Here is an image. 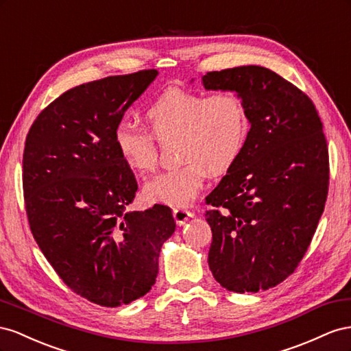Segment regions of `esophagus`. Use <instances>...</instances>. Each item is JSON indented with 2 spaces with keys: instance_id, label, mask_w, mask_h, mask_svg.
<instances>
[{
  "instance_id": "esophagus-1",
  "label": "esophagus",
  "mask_w": 351,
  "mask_h": 351,
  "mask_svg": "<svg viewBox=\"0 0 351 351\" xmlns=\"http://www.w3.org/2000/svg\"><path fill=\"white\" fill-rule=\"evenodd\" d=\"M173 217L176 220V223L181 226V225H185L188 219L194 217V213L189 212V210L186 208H175L173 210Z\"/></svg>"
}]
</instances>
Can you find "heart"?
Masks as SVG:
<instances>
[{"label":"heart","instance_id":"heart-1","mask_svg":"<svg viewBox=\"0 0 351 351\" xmlns=\"http://www.w3.org/2000/svg\"><path fill=\"white\" fill-rule=\"evenodd\" d=\"M144 116L156 138H181L179 158L185 165L154 176L144 186L147 202L169 207L189 206L203 189L208 172H226L248 134L245 107L232 91L206 95L172 88L160 94ZM153 135L128 120L114 128L116 152L136 173H148L156 166Z\"/></svg>","mask_w":351,"mask_h":351}]
</instances>
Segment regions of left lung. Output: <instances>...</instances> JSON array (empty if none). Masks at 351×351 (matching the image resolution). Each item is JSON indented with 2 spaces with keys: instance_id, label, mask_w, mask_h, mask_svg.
<instances>
[{
  "instance_id": "obj_1",
  "label": "left lung",
  "mask_w": 351,
  "mask_h": 351,
  "mask_svg": "<svg viewBox=\"0 0 351 351\" xmlns=\"http://www.w3.org/2000/svg\"><path fill=\"white\" fill-rule=\"evenodd\" d=\"M202 82L235 93L250 123L241 153L206 198L208 267L228 291L258 293L294 272L324 213V126L310 98L266 67L208 72Z\"/></svg>"
}]
</instances>
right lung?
Returning <instances> with one entry per match:
<instances>
[{"label":"right lung","mask_w":351,"mask_h":351,"mask_svg":"<svg viewBox=\"0 0 351 351\" xmlns=\"http://www.w3.org/2000/svg\"><path fill=\"white\" fill-rule=\"evenodd\" d=\"M157 75L143 70L69 89L26 138L23 193L35 241L70 289L104 307L149 293L176 228L167 206L126 210L138 185L113 143L116 125Z\"/></svg>","instance_id":"obj_1"}]
</instances>
